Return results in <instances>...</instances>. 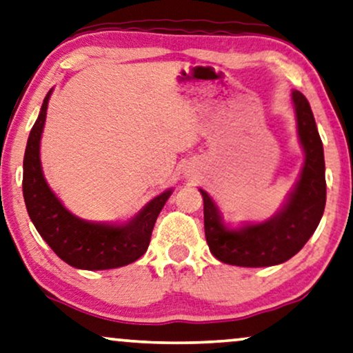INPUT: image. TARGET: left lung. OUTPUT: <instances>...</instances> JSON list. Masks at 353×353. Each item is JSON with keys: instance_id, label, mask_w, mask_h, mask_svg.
Segmentation results:
<instances>
[{"instance_id": "1", "label": "left lung", "mask_w": 353, "mask_h": 353, "mask_svg": "<svg viewBox=\"0 0 353 353\" xmlns=\"http://www.w3.org/2000/svg\"><path fill=\"white\" fill-rule=\"evenodd\" d=\"M292 101L305 161L297 184L279 213L265 223L229 229L223 223L218 206L200 189L205 237L211 253L219 261L245 268L279 265L302 250L321 221L326 205L323 142L307 98L294 90Z\"/></svg>"}]
</instances>
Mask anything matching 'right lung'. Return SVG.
<instances>
[{
  "label": "right lung",
  "instance_id": "add662e5",
  "mask_svg": "<svg viewBox=\"0 0 353 353\" xmlns=\"http://www.w3.org/2000/svg\"><path fill=\"white\" fill-rule=\"evenodd\" d=\"M51 92L27 140L23 154L22 192L35 229L56 255L79 270H112L134 263L147 252L153 225L172 190L150 200L125 224L88 223L64 208L46 184L40 163V140Z\"/></svg>",
  "mask_w": 353,
  "mask_h": 353
}]
</instances>
